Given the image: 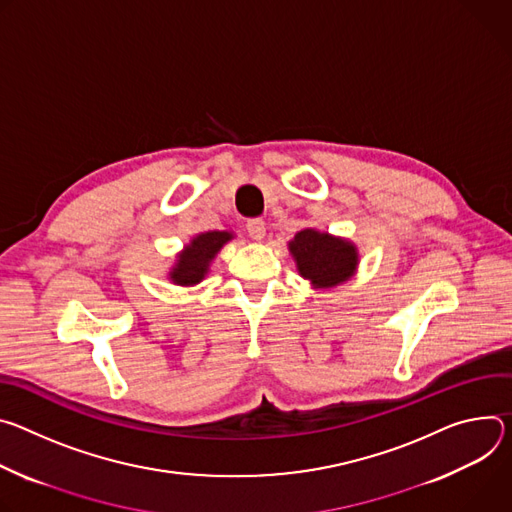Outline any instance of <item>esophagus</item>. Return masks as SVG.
Masks as SVG:
<instances>
[{"label":"esophagus","mask_w":512,"mask_h":512,"mask_svg":"<svg viewBox=\"0 0 512 512\" xmlns=\"http://www.w3.org/2000/svg\"><path fill=\"white\" fill-rule=\"evenodd\" d=\"M246 230H248V234H250V238L252 240H262L264 238V234H266V223L262 221V219H250L248 223H246Z\"/></svg>","instance_id":"obj_1"}]
</instances>
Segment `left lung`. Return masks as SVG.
<instances>
[{
  "label": "left lung",
  "mask_w": 512,
  "mask_h": 512,
  "mask_svg": "<svg viewBox=\"0 0 512 512\" xmlns=\"http://www.w3.org/2000/svg\"><path fill=\"white\" fill-rule=\"evenodd\" d=\"M289 250L303 278L311 280L315 289H331L350 280L358 268V248L342 238L321 234L317 230H301Z\"/></svg>",
  "instance_id": "8db88e82"
}]
</instances>
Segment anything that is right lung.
Segmentation results:
<instances>
[{"instance_id": "1", "label": "right lung", "mask_w": 512, "mask_h": 512, "mask_svg": "<svg viewBox=\"0 0 512 512\" xmlns=\"http://www.w3.org/2000/svg\"><path fill=\"white\" fill-rule=\"evenodd\" d=\"M232 238V232H203L195 236L177 256V262L173 270L168 272V278L181 287L197 285L209 272L211 260Z\"/></svg>"}]
</instances>
